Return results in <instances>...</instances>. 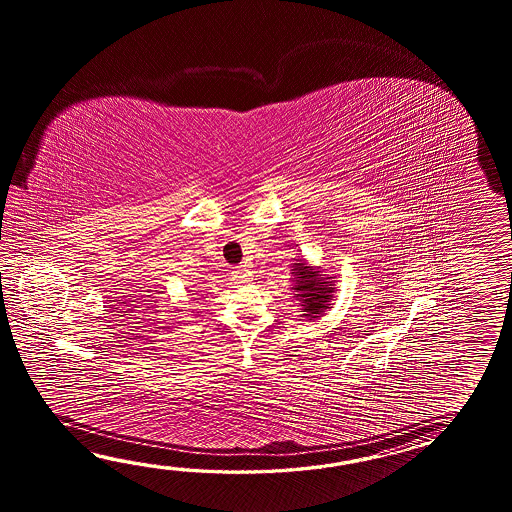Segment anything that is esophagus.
Returning <instances> with one entry per match:
<instances>
[{
  "label": "esophagus",
  "mask_w": 512,
  "mask_h": 512,
  "mask_svg": "<svg viewBox=\"0 0 512 512\" xmlns=\"http://www.w3.org/2000/svg\"><path fill=\"white\" fill-rule=\"evenodd\" d=\"M252 272L247 267H236L232 271V280L238 283L251 282Z\"/></svg>",
  "instance_id": "esophagus-1"
}]
</instances>
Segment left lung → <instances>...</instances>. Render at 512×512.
<instances>
[{
    "label": "left lung",
    "instance_id": "obj_1",
    "mask_svg": "<svg viewBox=\"0 0 512 512\" xmlns=\"http://www.w3.org/2000/svg\"><path fill=\"white\" fill-rule=\"evenodd\" d=\"M293 280V298L302 307V316L309 322L318 320L331 307L335 298V276L327 274L326 269L311 265L305 258L294 260L291 265Z\"/></svg>",
    "mask_w": 512,
    "mask_h": 512
}]
</instances>
